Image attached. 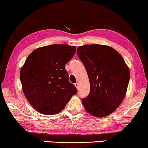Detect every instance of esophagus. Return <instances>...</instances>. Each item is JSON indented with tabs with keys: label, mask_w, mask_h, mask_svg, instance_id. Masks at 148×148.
<instances>
[{
	"label": "esophagus",
	"mask_w": 148,
	"mask_h": 148,
	"mask_svg": "<svg viewBox=\"0 0 148 148\" xmlns=\"http://www.w3.org/2000/svg\"><path fill=\"white\" fill-rule=\"evenodd\" d=\"M74 86H76V88H77V89H78V87H79V84H78V83H77H77H76V84H74Z\"/></svg>",
	"instance_id": "esophagus-1"
}]
</instances>
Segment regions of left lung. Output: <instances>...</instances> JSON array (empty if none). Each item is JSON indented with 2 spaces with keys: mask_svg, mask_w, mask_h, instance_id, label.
Wrapping results in <instances>:
<instances>
[{
  "mask_svg": "<svg viewBox=\"0 0 148 148\" xmlns=\"http://www.w3.org/2000/svg\"><path fill=\"white\" fill-rule=\"evenodd\" d=\"M77 53L83 62L90 83V92L82 99L89 114L104 117L114 112L126 95L130 71L116 49L100 44L79 46Z\"/></svg>",
  "mask_w": 148,
  "mask_h": 148,
  "instance_id": "8db88e82",
  "label": "left lung"
}]
</instances>
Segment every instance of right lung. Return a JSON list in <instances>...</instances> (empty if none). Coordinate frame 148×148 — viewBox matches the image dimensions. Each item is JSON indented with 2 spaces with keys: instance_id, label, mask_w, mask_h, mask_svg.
<instances>
[{
  "instance_id": "add662e5",
  "label": "right lung",
  "mask_w": 148,
  "mask_h": 148,
  "mask_svg": "<svg viewBox=\"0 0 148 148\" xmlns=\"http://www.w3.org/2000/svg\"><path fill=\"white\" fill-rule=\"evenodd\" d=\"M76 46L53 44L34 49L20 70L23 93L40 113L57 114L77 92L65 70Z\"/></svg>"
}]
</instances>
